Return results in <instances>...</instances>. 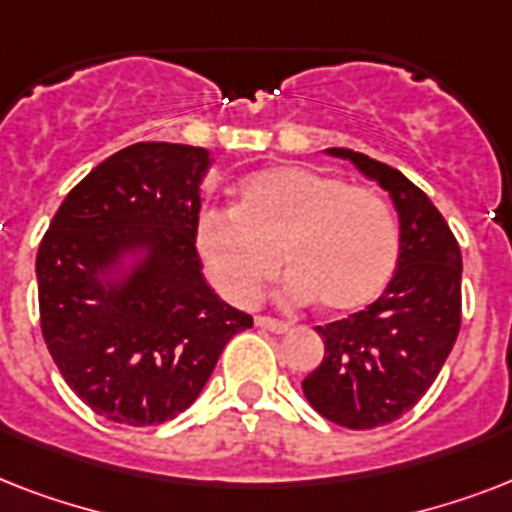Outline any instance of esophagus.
I'll use <instances>...</instances> for the list:
<instances>
[{
  "label": "esophagus",
  "mask_w": 512,
  "mask_h": 512,
  "mask_svg": "<svg viewBox=\"0 0 512 512\" xmlns=\"http://www.w3.org/2000/svg\"><path fill=\"white\" fill-rule=\"evenodd\" d=\"M255 324L260 329H268V332H276V335H284L289 329L287 321H279V319H271V316H257Z\"/></svg>",
  "instance_id": "obj_1"
}]
</instances>
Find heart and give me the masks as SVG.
<instances>
[{
	"label": "heart",
	"instance_id": "heart-1",
	"mask_svg": "<svg viewBox=\"0 0 512 512\" xmlns=\"http://www.w3.org/2000/svg\"><path fill=\"white\" fill-rule=\"evenodd\" d=\"M196 249L231 303L252 305L287 268L281 295L332 316L366 308L398 263V225L380 193L327 172L279 164L236 185L233 212L209 209Z\"/></svg>",
	"mask_w": 512,
	"mask_h": 512
}]
</instances>
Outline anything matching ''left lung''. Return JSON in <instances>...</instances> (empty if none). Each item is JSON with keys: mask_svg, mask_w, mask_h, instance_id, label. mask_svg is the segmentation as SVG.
Here are the masks:
<instances>
[{"mask_svg": "<svg viewBox=\"0 0 512 512\" xmlns=\"http://www.w3.org/2000/svg\"><path fill=\"white\" fill-rule=\"evenodd\" d=\"M385 188L401 225L393 279L372 305L316 327L324 361L303 380L308 404L350 430H372L409 412L441 372L462 321V255L433 201L388 164L327 148Z\"/></svg>", "mask_w": 512, "mask_h": 512, "instance_id": "1", "label": "left lung"}]
</instances>
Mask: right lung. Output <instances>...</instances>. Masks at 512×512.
Returning <instances> with one entry per match:
<instances>
[{
    "instance_id": "obj_1",
    "label": "right lung",
    "mask_w": 512,
    "mask_h": 512,
    "mask_svg": "<svg viewBox=\"0 0 512 512\" xmlns=\"http://www.w3.org/2000/svg\"><path fill=\"white\" fill-rule=\"evenodd\" d=\"M209 151L135 143L74 185L36 255L42 335L92 412L146 428L199 398L252 316L212 292L196 252Z\"/></svg>"
}]
</instances>
